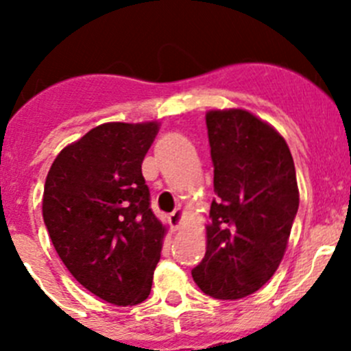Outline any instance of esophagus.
<instances>
[{"mask_svg": "<svg viewBox=\"0 0 351 351\" xmlns=\"http://www.w3.org/2000/svg\"><path fill=\"white\" fill-rule=\"evenodd\" d=\"M185 221V210L183 208H176L173 214H169V226H171L173 231H180Z\"/></svg>", "mask_w": 351, "mask_h": 351, "instance_id": "obj_1", "label": "esophagus"}]
</instances>
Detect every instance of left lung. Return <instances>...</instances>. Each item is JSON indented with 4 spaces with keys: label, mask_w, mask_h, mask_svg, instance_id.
<instances>
[{
    "label": "left lung",
    "mask_w": 351,
    "mask_h": 351,
    "mask_svg": "<svg viewBox=\"0 0 351 351\" xmlns=\"http://www.w3.org/2000/svg\"><path fill=\"white\" fill-rule=\"evenodd\" d=\"M214 192L204 260L192 270L202 292L251 295L284 258L299 208L295 166L277 129L243 108L205 113Z\"/></svg>",
    "instance_id": "8db88e82"
}]
</instances>
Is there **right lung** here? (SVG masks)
<instances>
[{"instance_id": "add662e5", "label": "right lung", "mask_w": 351, "mask_h": 351, "mask_svg": "<svg viewBox=\"0 0 351 351\" xmlns=\"http://www.w3.org/2000/svg\"><path fill=\"white\" fill-rule=\"evenodd\" d=\"M159 122H108L66 146L42 197L45 228L74 278L113 306L147 299L166 226L143 176Z\"/></svg>"}]
</instances>
